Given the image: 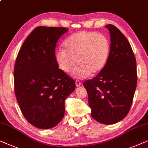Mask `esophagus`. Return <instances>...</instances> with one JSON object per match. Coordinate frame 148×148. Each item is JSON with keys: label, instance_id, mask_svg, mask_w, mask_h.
Segmentation results:
<instances>
[{"label": "esophagus", "instance_id": "1", "mask_svg": "<svg viewBox=\"0 0 148 148\" xmlns=\"http://www.w3.org/2000/svg\"><path fill=\"white\" fill-rule=\"evenodd\" d=\"M76 86H80V85H81V82H80V81L76 80Z\"/></svg>", "mask_w": 148, "mask_h": 148}]
</instances>
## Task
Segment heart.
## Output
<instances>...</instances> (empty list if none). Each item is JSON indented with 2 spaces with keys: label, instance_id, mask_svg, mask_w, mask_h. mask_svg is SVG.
Segmentation results:
<instances>
[{
  "label": "heart",
  "instance_id": "heart-1",
  "mask_svg": "<svg viewBox=\"0 0 148 148\" xmlns=\"http://www.w3.org/2000/svg\"><path fill=\"white\" fill-rule=\"evenodd\" d=\"M65 49L56 51L55 60L60 70L72 72L75 78L82 79L99 74L107 64L110 53V41L105 35L92 32H79L68 37Z\"/></svg>",
  "mask_w": 148,
  "mask_h": 148
}]
</instances>
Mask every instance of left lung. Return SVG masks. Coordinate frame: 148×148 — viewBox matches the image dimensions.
<instances>
[{
  "label": "left lung",
  "mask_w": 148,
  "mask_h": 148,
  "mask_svg": "<svg viewBox=\"0 0 148 148\" xmlns=\"http://www.w3.org/2000/svg\"><path fill=\"white\" fill-rule=\"evenodd\" d=\"M111 37L110 53L103 70L84 86L91 115L103 124L116 123L130 111L137 86L136 60L125 35L113 25L105 26Z\"/></svg>",
  "instance_id": "8db88e82"
}]
</instances>
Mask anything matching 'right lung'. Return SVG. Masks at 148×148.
Wrapping results in <instances>:
<instances>
[{"mask_svg": "<svg viewBox=\"0 0 148 148\" xmlns=\"http://www.w3.org/2000/svg\"><path fill=\"white\" fill-rule=\"evenodd\" d=\"M68 31L40 26L27 37L16 57L14 92L25 118L32 125L47 130L61 121L65 100L73 92V79L58 68L56 43Z\"/></svg>", "mask_w": 148, "mask_h": 148, "instance_id": "right-lung-1", "label": "right lung"}]
</instances>
